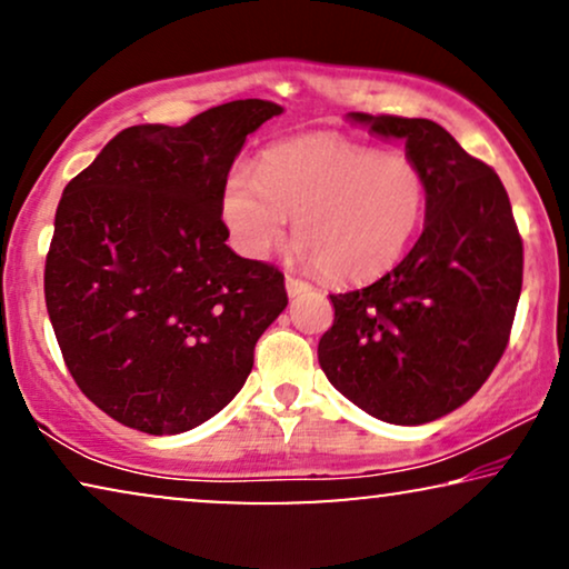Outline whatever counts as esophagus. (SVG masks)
<instances>
[{
	"label": "esophagus",
	"mask_w": 569,
	"mask_h": 569,
	"mask_svg": "<svg viewBox=\"0 0 569 569\" xmlns=\"http://www.w3.org/2000/svg\"><path fill=\"white\" fill-rule=\"evenodd\" d=\"M284 284H287V295H290V298H295V295L310 290V284L306 282V279H300V277H287Z\"/></svg>",
	"instance_id": "obj_1"
}]
</instances>
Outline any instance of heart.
I'll use <instances>...</instances> for the list:
<instances>
[{
	"mask_svg": "<svg viewBox=\"0 0 569 569\" xmlns=\"http://www.w3.org/2000/svg\"><path fill=\"white\" fill-rule=\"evenodd\" d=\"M427 209V176L415 158L341 134L269 147L256 173L230 170L220 212L232 246L263 259L295 217L298 253L331 282H370L393 269Z\"/></svg>",
	"mask_w": 569,
	"mask_h": 569,
	"instance_id": "1",
	"label": "heart"
}]
</instances>
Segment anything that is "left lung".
I'll list each match as a JSON object with an SVG mask.
<instances>
[{"label": "left lung", "mask_w": 569, "mask_h": 569, "mask_svg": "<svg viewBox=\"0 0 569 569\" xmlns=\"http://www.w3.org/2000/svg\"><path fill=\"white\" fill-rule=\"evenodd\" d=\"M352 119L407 144L427 176V217L393 271L329 295L333 323L318 362L368 415L425 425L469 401L500 362L523 287V240L500 176L440 123Z\"/></svg>", "instance_id": "obj_1"}]
</instances>
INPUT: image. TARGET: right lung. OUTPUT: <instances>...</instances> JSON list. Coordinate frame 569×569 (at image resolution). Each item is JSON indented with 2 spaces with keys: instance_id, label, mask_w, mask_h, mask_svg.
Segmentation results:
<instances>
[{
  "instance_id": "right-lung-1",
  "label": "right lung",
  "mask_w": 569,
  "mask_h": 569,
  "mask_svg": "<svg viewBox=\"0 0 569 569\" xmlns=\"http://www.w3.org/2000/svg\"><path fill=\"white\" fill-rule=\"evenodd\" d=\"M279 113L248 98L129 127L61 193L46 308L74 383L131 430L178 435L228 407L287 306L282 271L232 253L220 212L246 137Z\"/></svg>"
}]
</instances>
